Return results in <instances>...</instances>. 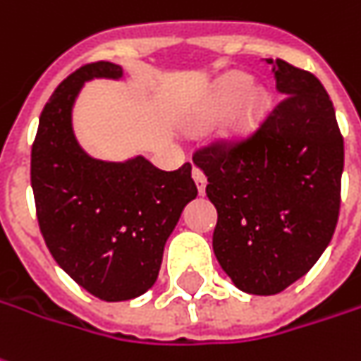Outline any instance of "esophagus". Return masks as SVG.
Masks as SVG:
<instances>
[{
    "instance_id": "1",
    "label": "esophagus",
    "mask_w": 361,
    "mask_h": 361,
    "mask_svg": "<svg viewBox=\"0 0 361 361\" xmlns=\"http://www.w3.org/2000/svg\"><path fill=\"white\" fill-rule=\"evenodd\" d=\"M191 178H193L195 185H197V191L203 195V193H205V185H207V178H205V173H203L200 168H193V170H191Z\"/></svg>"
}]
</instances>
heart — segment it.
Segmentation results:
<instances>
[{
  "label": "heart",
  "mask_w": 361,
  "mask_h": 361,
  "mask_svg": "<svg viewBox=\"0 0 361 361\" xmlns=\"http://www.w3.org/2000/svg\"><path fill=\"white\" fill-rule=\"evenodd\" d=\"M249 87H251V80L243 75H227V77L219 78L209 88L205 98L201 100L200 106L193 110L190 122L193 126H205V124L223 116L227 110L233 109L243 98L241 114L235 118L231 128H229V138H241L255 126L257 116L261 114L264 102H267V94H264L263 88Z\"/></svg>",
  "instance_id": "heart-1"
}]
</instances>
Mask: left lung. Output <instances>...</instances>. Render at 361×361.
<instances>
[{"mask_svg":"<svg viewBox=\"0 0 361 361\" xmlns=\"http://www.w3.org/2000/svg\"><path fill=\"white\" fill-rule=\"evenodd\" d=\"M273 65L283 100L251 138L195 152L217 209L213 251L249 294L283 293L332 241L340 213L344 138L332 100L308 71Z\"/></svg>","mask_w":361,"mask_h":361,"instance_id":"obj_1","label":"left lung"}]
</instances>
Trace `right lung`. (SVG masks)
<instances>
[{"mask_svg":"<svg viewBox=\"0 0 361 361\" xmlns=\"http://www.w3.org/2000/svg\"><path fill=\"white\" fill-rule=\"evenodd\" d=\"M98 61L68 75L51 94L31 148L37 221L53 259L87 293L130 300L156 283L166 241L195 200L191 164L164 171L144 156L90 158L73 132V106L92 78H122Z\"/></svg>","mask_w":361,"mask_h":361,"instance_id":"1","label":"right lung"}]
</instances>
